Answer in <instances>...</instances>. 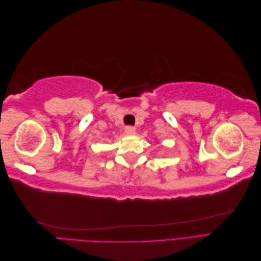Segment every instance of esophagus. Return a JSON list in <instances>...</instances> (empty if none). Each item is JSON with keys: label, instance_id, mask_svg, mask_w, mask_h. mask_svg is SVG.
I'll return each mask as SVG.
<instances>
[{"label": "esophagus", "instance_id": "esophagus-1", "mask_svg": "<svg viewBox=\"0 0 261 261\" xmlns=\"http://www.w3.org/2000/svg\"><path fill=\"white\" fill-rule=\"evenodd\" d=\"M125 133L127 134V135L132 136V135H134V134L136 133V129L134 128L133 126H126V127H125Z\"/></svg>", "mask_w": 261, "mask_h": 261}]
</instances>
